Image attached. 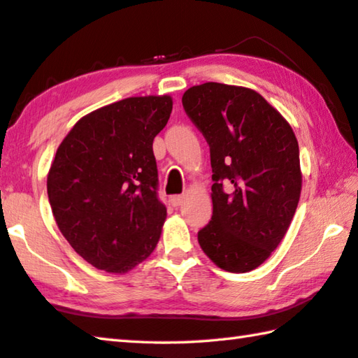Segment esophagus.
Segmentation results:
<instances>
[{"label": "esophagus", "instance_id": "1", "mask_svg": "<svg viewBox=\"0 0 358 358\" xmlns=\"http://www.w3.org/2000/svg\"><path fill=\"white\" fill-rule=\"evenodd\" d=\"M183 200H185V196H172L171 197V203L173 206H180L181 203H183Z\"/></svg>", "mask_w": 358, "mask_h": 358}]
</instances>
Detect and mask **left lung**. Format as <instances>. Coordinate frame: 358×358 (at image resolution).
<instances>
[{
	"label": "left lung",
	"mask_w": 358,
	"mask_h": 358,
	"mask_svg": "<svg viewBox=\"0 0 358 358\" xmlns=\"http://www.w3.org/2000/svg\"><path fill=\"white\" fill-rule=\"evenodd\" d=\"M181 101L210 145L213 216L199 231L201 250L224 271L257 269L287 235L301 199L296 134L252 89L205 83Z\"/></svg>",
	"instance_id": "1"
}]
</instances>
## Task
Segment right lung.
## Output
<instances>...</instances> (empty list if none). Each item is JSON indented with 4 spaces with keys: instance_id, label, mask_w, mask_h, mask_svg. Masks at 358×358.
<instances>
[{
    "instance_id": "1",
    "label": "right lung",
    "mask_w": 358,
    "mask_h": 358,
    "mask_svg": "<svg viewBox=\"0 0 358 358\" xmlns=\"http://www.w3.org/2000/svg\"><path fill=\"white\" fill-rule=\"evenodd\" d=\"M172 96H129L81 117L57 147L47 191L64 238L96 269L123 274L157 247L167 211L157 196L153 139Z\"/></svg>"
}]
</instances>
